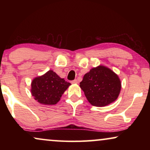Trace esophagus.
<instances>
[{
    "instance_id": "esophagus-1",
    "label": "esophagus",
    "mask_w": 150,
    "mask_h": 150,
    "mask_svg": "<svg viewBox=\"0 0 150 150\" xmlns=\"http://www.w3.org/2000/svg\"><path fill=\"white\" fill-rule=\"evenodd\" d=\"M71 83H72V84H77V83H78V81H77L76 79V80H74V81H71Z\"/></svg>"
}]
</instances>
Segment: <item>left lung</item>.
I'll return each instance as SVG.
<instances>
[{
	"mask_svg": "<svg viewBox=\"0 0 150 150\" xmlns=\"http://www.w3.org/2000/svg\"><path fill=\"white\" fill-rule=\"evenodd\" d=\"M80 87L91 105L102 107L115 101L120 95L122 83L113 71L100 65L85 74Z\"/></svg>",
	"mask_w": 150,
	"mask_h": 150,
	"instance_id": "8db88e82",
	"label": "left lung"
}]
</instances>
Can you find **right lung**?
I'll return each instance as SVG.
<instances>
[{
    "mask_svg": "<svg viewBox=\"0 0 150 150\" xmlns=\"http://www.w3.org/2000/svg\"><path fill=\"white\" fill-rule=\"evenodd\" d=\"M71 84L61 79L52 70L37 76L31 82L32 96L39 103L54 105L60 100Z\"/></svg>",
    "mask_w": 150,
    "mask_h": 150,
    "instance_id": "add662e5",
    "label": "right lung"
}]
</instances>
